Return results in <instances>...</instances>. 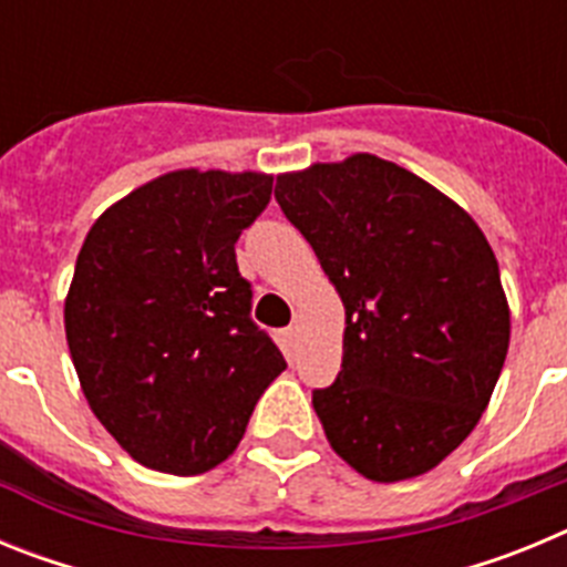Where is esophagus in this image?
<instances>
[{
  "instance_id": "1",
  "label": "esophagus",
  "mask_w": 567,
  "mask_h": 567,
  "mask_svg": "<svg viewBox=\"0 0 567 567\" xmlns=\"http://www.w3.org/2000/svg\"><path fill=\"white\" fill-rule=\"evenodd\" d=\"M280 340H284V346H287L289 352H292V349H295V343H298V327H289V329H284V332H280Z\"/></svg>"
}]
</instances>
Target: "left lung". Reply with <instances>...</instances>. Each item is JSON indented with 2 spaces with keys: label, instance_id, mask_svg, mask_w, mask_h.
<instances>
[{
  "label": "left lung",
  "instance_id": "obj_1",
  "mask_svg": "<svg viewBox=\"0 0 567 567\" xmlns=\"http://www.w3.org/2000/svg\"><path fill=\"white\" fill-rule=\"evenodd\" d=\"M275 198L346 307L340 372L312 392L327 440L374 483L425 474L483 417L508 354L494 249L452 198L369 153L278 175Z\"/></svg>",
  "mask_w": 567,
  "mask_h": 567
}]
</instances>
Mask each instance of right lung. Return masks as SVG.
Here are the masks:
<instances>
[{"label":"right lung","mask_w":567,"mask_h":567,"mask_svg":"<svg viewBox=\"0 0 567 567\" xmlns=\"http://www.w3.org/2000/svg\"><path fill=\"white\" fill-rule=\"evenodd\" d=\"M269 195V175L175 169L84 238L64 300L70 358L99 423L147 468L193 477L224 463L287 369L235 260Z\"/></svg>","instance_id":"add662e5"}]
</instances>
